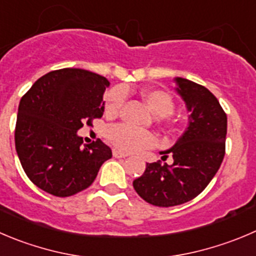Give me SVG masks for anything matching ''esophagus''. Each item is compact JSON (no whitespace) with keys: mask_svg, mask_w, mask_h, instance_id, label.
I'll use <instances>...</instances> for the list:
<instances>
[{"mask_svg":"<svg viewBox=\"0 0 256 256\" xmlns=\"http://www.w3.org/2000/svg\"><path fill=\"white\" fill-rule=\"evenodd\" d=\"M113 156L116 158H124V157H126V154H124V153H122L120 150H113Z\"/></svg>","mask_w":256,"mask_h":256,"instance_id":"obj_1","label":"esophagus"}]
</instances>
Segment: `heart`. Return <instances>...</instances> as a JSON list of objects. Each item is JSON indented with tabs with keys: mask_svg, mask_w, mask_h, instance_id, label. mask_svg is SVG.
<instances>
[{
	"mask_svg": "<svg viewBox=\"0 0 256 256\" xmlns=\"http://www.w3.org/2000/svg\"><path fill=\"white\" fill-rule=\"evenodd\" d=\"M147 108L154 116H166L174 112V102L171 94L162 89H144L140 93ZM124 103V93L120 88L112 89L104 96V110L108 116H116ZM106 138L118 150L134 153L154 146L156 140L150 133L138 130L126 124H116L106 130Z\"/></svg>",
	"mask_w": 256,
	"mask_h": 256,
	"instance_id": "heart-1",
	"label": "heart"
}]
</instances>
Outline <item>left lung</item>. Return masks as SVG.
<instances>
[{"label":"left lung","mask_w":256,"mask_h":256,"mask_svg":"<svg viewBox=\"0 0 256 256\" xmlns=\"http://www.w3.org/2000/svg\"><path fill=\"white\" fill-rule=\"evenodd\" d=\"M174 82L190 116L184 134L174 147L160 152L164 158L171 154L174 163H147L144 174L133 181L136 192L160 208L181 205L198 196L225 156L228 118L216 96L188 79L174 78Z\"/></svg>","instance_id":"1"}]
</instances>
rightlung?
<instances>
[{
    "label": "right lung",
    "mask_w": 256,
    "mask_h": 256,
    "mask_svg": "<svg viewBox=\"0 0 256 256\" xmlns=\"http://www.w3.org/2000/svg\"><path fill=\"white\" fill-rule=\"evenodd\" d=\"M109 82L84 69L54 70L34 82L21 98L14 146L21 166L34 184L68 197L88 188L112 158L100 140L82 146L78 130L102 118Z\"/></svg>",
    "instance_id": "obj_1"
}]
</instances>
